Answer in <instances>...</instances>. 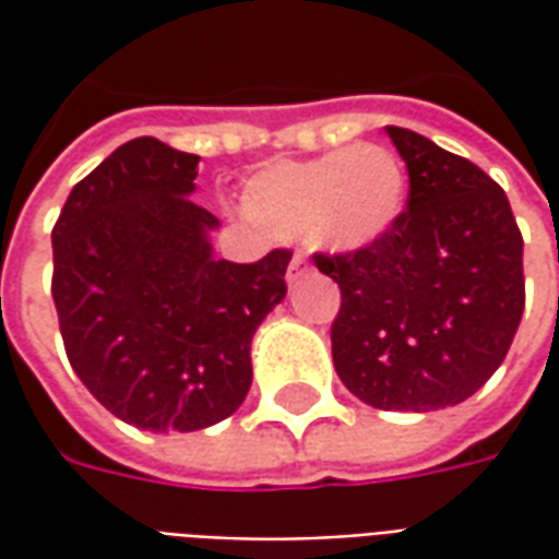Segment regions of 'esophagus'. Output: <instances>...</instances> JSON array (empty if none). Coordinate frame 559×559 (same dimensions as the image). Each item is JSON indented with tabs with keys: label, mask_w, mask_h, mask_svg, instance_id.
<instances>
[{
	"label": "esophagus",
	"mask_w": 559,
	"mask_h": 559,
	"mask_svg": "<svg viewBox=\"0 0 559 559\" xmlns=\"http://www.w3.org/2000/svg\"><path fill=\"white\" fill-rule=\"evenodd\" d=\"M302 272H305V257L302 254H293L290 260V269H287V284H296V281L302 278Z\"/></svg>",
	"instance_id": "esophagus-1"
}]
</instances>
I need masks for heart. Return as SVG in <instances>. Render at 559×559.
<instances>
[{
	"mask_svg": "<svg viewBox=\"0 0 559 559\" xmlns=\"http://www.w3.org/2000/svg\"><path fill=\"white\" fill-rule=\"evenodd\" d=\"M407 194L395 152L377 143L335 148L308 160H278L242 191L245 218L278 242L350 254L380 242L401 218Z\"/></svg>",
	"mask_w": 559,
	"mask_h": 559,
	"instance_id": "heart-1",
	"label": "heart"
}]
</instances>
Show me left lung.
Instances as JSON below:
<instances>
[{
  "instance_id": "8db88e82",
  "label": "left lung",
  "mask_w": 559,
  "mask_h": 559,
  "mask_svg": "<svg viewBox=\"0 0 559 559\" xmlns=\"http://www.w3.org/2000/svg\"><path fill=\"white\" fill-rule=\"evenodd\" d=\"M407 209L362 251L314 254L341 287L332 362L377 411L428 413L479 392L524 314V239L506 191L473 160L389 126Z\"/></svg>"
}]
</instances>
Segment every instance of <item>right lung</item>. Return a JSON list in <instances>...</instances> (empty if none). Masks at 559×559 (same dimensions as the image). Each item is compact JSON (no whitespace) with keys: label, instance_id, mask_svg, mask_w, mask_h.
<instances>
[{"label":"right lung","instance_id":"add662e5","mask_svg":"<svg viewBox=\"0 0 559 559\" xmlns=\"http://www.w3.org/2000/svg\"><path fill=\"white\" fill-rule=\"evenodd\" d=\"M197 155L128 140L71 188L53 227V302L68 362L116 419L200 431L239 411L251 338L287 296V248L215 260Z\"/></svg>","mask_w":559,"mask_h":559}]
</instances>
